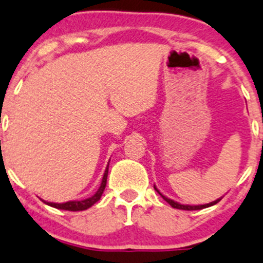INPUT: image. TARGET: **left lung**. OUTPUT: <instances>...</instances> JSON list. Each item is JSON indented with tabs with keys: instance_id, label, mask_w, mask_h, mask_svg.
Masks as SVG:
<instances>
[{
	"instance_id": "obj_1",
	"label": "left lung",
	"mask_w": 263,
	"mask_h": 263,
	"mask_svg": "<svg viewBox=\"0 0 263 263\" xmlns=\"http://www.w3.org/2000/svg\"><path fill=\"white\" fill-rule=\"evenodd\" d=\"M155 187V190H156L157 193H159L160 195H161L162 197V199H164L165 201H167L168 204H170L171 206H173V208H176V209H182V211H199V209H204V208H208V206H212V205H214V204H217L218 201H220V199H217V200H214V201H212V203H209V204H204V205H184V204H179V203H176V201H174V200H171V199H168V198H166V197H164V195L161 194V193L159 192V190L156 189V186H154Z\"/></svg>"
}]
</instances>
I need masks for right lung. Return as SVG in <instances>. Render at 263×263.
<instances>
[{
    "instance_id": "obj_1",
    "label": "right lung",
    "mask_w": 263,
    "mask_h": 263,
    "mask_svg": "<svg viewBox=\"0 0 263 263\" xmlns=\"http://www.w3.org/2000/svg\"><path fill=\"white\" fill-rule=\"evenodd\" d=\"M107 176H108V165H107L106 171H104L103 179H102L101 186L97 190L95 195H92L90 198L83 199V200H73V201H66V203H50V201L43 200L44 203L48 204V205L52 206V208L57 209H63V211H70V212H79V211H85V209L90 208L93 204L97 203L102 197L104 192V187H106L107 184Z\"/></svg>"
}]
</instances>
